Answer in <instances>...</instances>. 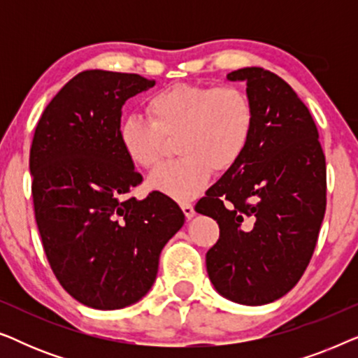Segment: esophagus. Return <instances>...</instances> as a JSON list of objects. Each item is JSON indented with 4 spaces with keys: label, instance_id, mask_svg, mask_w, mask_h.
I'll list each match as a JSON object with an SVG mask.
<instances>
[{
    "label": "esophagus",
    "instance_id": "1",
    "mask_svg": "<svg viewBox=\"0 0 358 358\" xmlns=\"http://www.w3.org/2000/svg\"><path fill=\"white\" fill-rule=\"evenodd\" d=\"M180 208H182V212H184L185 218H187V220H190V218H192L194 215H195L192 203H189V202H182V203H180Z\"/></svg>",
    "mask_w": 358,
    "mask_h": 358
}]
</instances>
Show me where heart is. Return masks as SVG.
<instances>
[{
	"label": "heart",
	"mask_w": 358,
	"mask_h": 358,
	"mask_svg": "<svg viewBox=\"0 0 358 358\" xmlns=\"http://www.w3.org/2000/svg\"><path fill=\"white\" fill-rule=\"evenodd\" d=\"M146 119L127 117L117 131L127 159L136 168L158 164L164 140L174 136L180 156L161 166L148 185L174 200L192 199L207 184L212 169L233 168L249 143L254 110L248 94L231 85L203 86L178 83L146 99Z\"/></svg>",
	"instance_id": "obj_1"
}]
</instances>
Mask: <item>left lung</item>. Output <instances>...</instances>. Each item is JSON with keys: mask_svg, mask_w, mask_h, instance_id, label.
I'll return each instance as SVG.
<instances>
[{"mask_svg": "<svg viewBox=\"0 0 358 358\" xmlns=\"http://www.w3.org/2000/svg\"><path fill=\"white\" fill-rule=\"evenodd\" d=\"M227 78L246 81L252 134L195 212L220 227L207 252L213 287L257 306L290 292L311 261L326 212V158L310 110L280 76L251 66Z\"/></svg>", "mask_w": 358, "mask_h": 358, "instance_id": "1", "label": "left lung"}]
</instances>
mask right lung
I'll use <instances>...</instances> for the list:
<instances>
[{
    "label": "right lung",
    "instance_id": "obj_1",
    "mask_svg": "<svg viewBox=\"0 0 358 358\" xmlns=\"http://www.w3.org/2000/svg\"><path fill=\"white\" fill-rule=\"evenodd\" d=\"M155 86L135 73H78L45 107L29 168L43 251L60 285L83 305L120 310L143 298L164 244L182 228L161 192L131 197L140 173L117 138L122 106Z\"/></svg>",
    "mask_w": 358,
    "mask_h": 358
}]
</instances>
